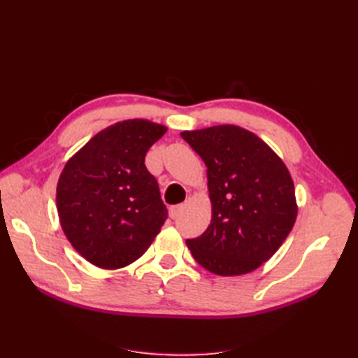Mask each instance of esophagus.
Returning a JSON list of instances; mask_svg holds the SVG:
<instances>
[{
	"mask_svg": "<svg viewBox=\"0 0 358 358\" xmlns=\"http://www.w3.org/2000/svg\"><path fill=\"white\" fill-rule=\"evenodd\" d=\"M182 208H183L182 204H175V206H170V208H169V215H170V218L175 220L176 216L180 213Z\"/></svg>",
	"mask_w": 358,
	"mask_h": 358,
	"instance_id": "1",
	"label": "esophagus"
}]
</instances>
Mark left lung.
I'll use <instances>...</instances> for the list:
<instances>
[{"label": "left lung", "mask_w": 358, "mask_h": 358, "mask_svg": "<svg viewBox=\"0 0 358 358\" xmlns=\"http://www.w3.org/2000/svg\"><path fill=\"white\" fill-rule=\"evenodd\" d=\"M208 167L212 221L187 245L196 262L220 276L252 272L284 243L296 222L289 171L254 133L216 125L180 133Z\"/></svg>", "instance_id": "left-lung-1"}]
</instances>
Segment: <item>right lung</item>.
Wrapping results in <instances>:
<instances>
[{"label":"right lung","instance_id":"add662e5","mask_svg":"<svg viewBox=\"0 0 358 358\" xmlns=\"http://www.w3.org/2000/svg\"><path fill=\"white\" fill-rule=\"evenodd\" d=\"M167 128L128 119L94 136L64 167L57 187L59 222L85 259L121 268L142 257L167 220L157 179L145 166Z\"/></svg>","mask_w":358,"mask_h":358}]
</instances>
